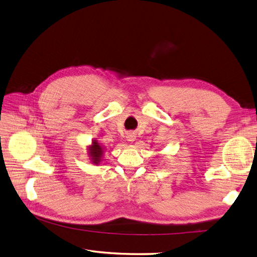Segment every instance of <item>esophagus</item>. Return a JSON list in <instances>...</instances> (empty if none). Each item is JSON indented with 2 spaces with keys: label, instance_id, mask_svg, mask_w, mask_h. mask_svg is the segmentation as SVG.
Returning a JSON list of instances; mask_svg holds the SVG:
<instances>
[{
  "label": "esophagus",
  "instance_id": "obj_1",
  "mask_svg": "<svg viewBox=\"0 0 257 257\" xmlns=\"http://www.w3.org/2000/svg\"><path fill=\"white\" fill-rule=\"evenodd\" d=\"M127 140H128V141H130V142L135 141V140H136V136H135L134 134H129V135H127Z\"/></svg>",
  "mask_w": 257,
  "mask_h": 257
}]
</instances>
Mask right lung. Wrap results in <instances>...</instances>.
<instances>
[{
	"label": "right lung",
	"mask_w": 257,
	"mask_h": 257,
	"mask_svg": "<svg viewBox=\"0 0 257 257\" xmlns=\"http://www.w3.org/2000/svg\"><path fill=\"white\" fill-rule=\"evenodd\" d=\"M103 154V148L98 144L97 141H93L92 142V146L89 148V155L91 157V161L95 165L100 164L101 162V157Z\"/></svg>",
	"instance_id": "1"
}]
</instances>
